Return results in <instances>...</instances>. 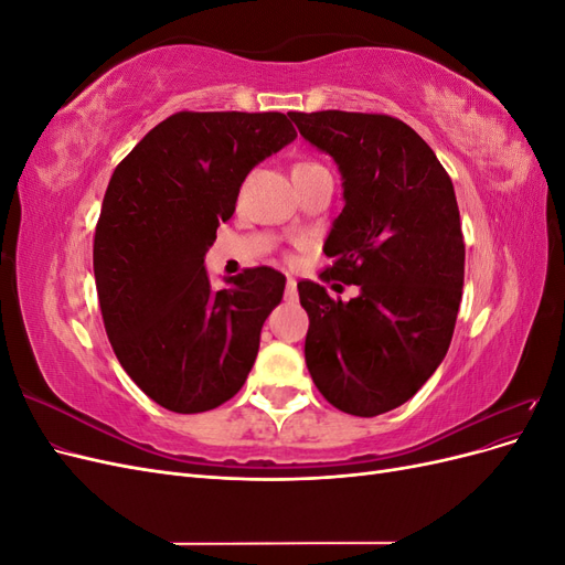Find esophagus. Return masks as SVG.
I'll return each instance as SVG.
<instances>
[{
    "instance_id": "34e87169",
    "label": "esophagus",
    "mask_w": 565,
    "mask_h": 565,
    "mask_svg": "<svg viewBox=\"0 0 565 565\" xmlns=\"http://www.w3.org/2000/svg\"><path fill=\"white\" fill-rule=\"evenodd\" d=\"M297 280L295 278H287V282H285V299L287 301H297Z\"/></svg>"
}]
</instances>
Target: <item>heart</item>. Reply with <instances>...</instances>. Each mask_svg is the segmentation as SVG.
<instances>
[{
    "label": "heart",
    "instance_id": "obj_1",
    "mask_svg": "<svg viewBox=\"0 0 565 565\" xmlns=\"http://www.w3.org/2000/svg\"><path fill=\"white\" fill-rule=\"evenodd\" d=\"M303 164H313V162H299V164H297V167H303Z\"/></svg>",
    "mask_w": 565,
    "mask_h": 565
}]
</instances>
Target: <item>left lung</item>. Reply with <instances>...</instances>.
Masks as SVG:
<instances>
[{
    "label": "left lung",
    "mask_w": 565,
    "mask_h": 565,
    "mask_svg": "<svg viewBox=\"0 0 565 565\" xmlns=\"http://www.w3.org/2000/svg\"><path fill=\"white\" fill-rule=\"evenodd\" d=\"M299 134L330 152L344 210L324 241V282L358 285L332 299L297 285L309 313L306 367L341 413L374 417L403 405L448 353L465 285L455 188L422 136L380 113H289Z\"/></svg>",
    "instance_id": "obj_1"
}]
</instances>
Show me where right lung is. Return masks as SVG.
I'll return each mask as SVG.
<instances>
[{
    "mask_svg": "<svg viewBox=\"0 0 565 565\" xmlns=\"http://www.w3.org/2000/svg\"><path fill=\"white\" fill-rule=\"evenodd\" d=\"M295 139L282 113L181 110L115 167L94 235L100 316L119 365L172 413L231 401L254 365L285 276L245 268L214 292L204 254L252 167Z\"/></svg>",
    "mask_w": 565,
    "mask_h": 565,
    "instance_id": "add662e5",
    "label": "right lung"
}]
</instances>
